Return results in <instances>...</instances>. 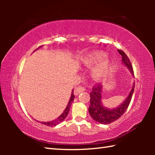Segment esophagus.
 I'll return each instance as SVG.
<instances>
[{
  "label": "esophagus",
  "instance_id": "esophagus-1",
  "mask_svg": "<svg viewBox=\"0 0 155 155\" xmlns=\"http://www.w3.org/2000/svg\"><path fill=\"white\" fill-rule=\"evenodd\" d=\"M85 90V89L84 87H82V86H78L77 88H75L74 90V94L75 95H78V94H81V92H83Z\"/></svg>",
  "mask_w": 155,
  "mask_h": 155
}]
</instances>
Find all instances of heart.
Wrapping results in <instances>:
<instances>
[{
	"mask_svg": "<svg viewBox=\"0 0 155 155\" xmlns=\"http://www.w3.org/2000/svg\"><path fill=\"white\" fill-rule=\"evenodd\" d=\"M106 58V54L103 52H94L92 53L89 54L88 55L86 56L83 59L84 64L87 65V66H91L94 64H96L97 63L103 61L104 59ZM110 65L107 62L103 63V64L99 65L97 67L95 70H94V76L97 78H100L104 77L105 75L108 70H109Z\"/></svg>",
	"mask_w": 155,
	"mask_h": 155,
	"instance_id": "1",
	"label": "heart"
}]
</instances>
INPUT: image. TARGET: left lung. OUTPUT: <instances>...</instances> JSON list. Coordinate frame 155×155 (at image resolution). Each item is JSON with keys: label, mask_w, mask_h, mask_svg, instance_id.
<instances>
[{"label": "left lung", "mask_w": 155, "mask_h": 155, "mask_svg": "<svg viewBox=\"0 0 155 155\" xmlns=\"http://www.w3.org/2000/svg\"><path fill=\"white\" fill-rule=\"evenodd\" d=\"M119 53L122 55V62L129 69L131 74L133 75V69L130 59H128L125 52L122 50H117ZM135 85L133 86L129 95L126 101L122 104L114 109H108L104 108L102 105V85L100 83H96L93 86L92 90L90 93V106L89 107V113L91 117L97 122L103 124H108L118 120L124 114L128 109L130 103L131 98L134 91Z\"/></svg>", "instance_id": "1"}]
</instances>
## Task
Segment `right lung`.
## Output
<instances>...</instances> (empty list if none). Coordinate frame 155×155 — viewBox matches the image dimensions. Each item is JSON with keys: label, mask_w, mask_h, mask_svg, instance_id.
<instances>
[{"label": "right lung", "mask_w": 155, "mask_h": 155, "mask_svg": "<svg viewBox=\"0 0 155 155\" xmlns=\"http://www.w3.org/2000/svg\"><path fill=\"white\" fill-rule=\"evenodd\" d=\"M40 47L41 46L39 47V48H40ZM39 48H38L37 49H38ZM36 50H35V51H36ZM74 92H73V91H72V93L71 94V97H70L69 103H68V105L66 107V109H65V111H64V113H63V114L61 115H60L58 118H57L55 120H54V121L47 122H41V124H44V125H46V126H48V127H54V126H56L58 124H59L60 122H61L63 120H64L65 118V117H67L68 113H69V111H70V106H71V104L72 103L73 101H74Z\"/></svg>", "instance_id": "1"}]
</instances>
